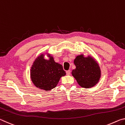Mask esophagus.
Masks as SVG:
<instances>
[{
    "mask_svg": "<svg viewBox=\"0 0 125 125\" xmlns=\"http://www.w3.org/2000/svg\"><path fill=\"white\" fill-rule=\"evenodd\" d=\"M66 73H67V75H70V74H71V71H70V70L67 71H66Z\"/></svg>",
    "mask_w": 125,
    "mask_h": 125,
    "instance_id": "1",
    "label": "esophagus"
}]
</instances>
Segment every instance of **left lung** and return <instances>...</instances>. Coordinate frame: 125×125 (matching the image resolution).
Segmentation results:
<instances>
[{"label":"left lung","mask_w":125,"mask_h":125,"mask_svg":"<svg viewBox=\"0 0 125 125\" xmlns=\"http://www.w3.org/2000/svg\"><path fill=\"white\" fill-rule=\"evenodd\" d=\"M74 63L76 68L72 71V74L81 87L90 88L98 84L101 77L100 68L92 56L79 55Z\"/></svg>","instance_id":"1"}]
</instances>
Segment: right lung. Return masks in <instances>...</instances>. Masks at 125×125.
<instances>
[{
    "mask_svg": "<svg viewBox=\"0 0 125 125\" xmlns=\"http://www.w3.org/2000/svg\"><path fill=\"white\" fill-rule=\"evenodd\" d=\"M49 58H44L41 53L33 61L30 69V78L32 83L37 88L46 91L52 90L57 85L60 78L66 73L62 65L55 62L53 57L46 53Z\"/></svg>",
    "mask_w": 125,
    "mask_h": 125,
    "instance_id": "obj_1",
    "label": "right lung"
}]
</instances>
